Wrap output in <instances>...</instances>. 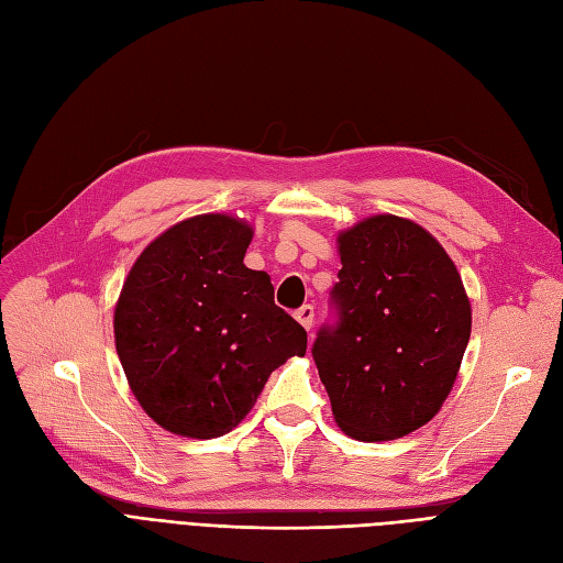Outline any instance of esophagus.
Segmentation results:
<instances>
[{
  "instance_id": "obj_1",
  "label": "esophagus",
  "mask_w": 563,
  "mask_h": 563,
  "mask_svg": "<svg viewBox=\"0 0 563 563\" xmlns=\"http://www.w3.org/2000/svg\"><path fill=\"white\" fill-rule=\"evenodd\" d=\"M296 319L300 321V327L302 329H312V323H314V308L312 305H302L300 310H296Z\"/></svg>"
}]
</instances>
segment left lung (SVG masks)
Instances as JSON below:
<instances>
[{"label":"left lung","mask_w":563,"mask_h":563,"mask_svg":"<svg viewBox=\"0 0 563 563\" xmlns=\"http://www.w3.org/2000/svg\"><path fill=\"white\" fill-rule=\"evenodd\" d=\"M333 321L312 345L338 428L387 441L430 422L449 397L472 331L453 261L434 236L373 216L338 236Z\"/></svg>","instance_id":"obj_1"}]
</instances>
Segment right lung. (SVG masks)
<instances>
[{"label": "right lung", "mask_w": 563, "mask_h": 563, "mask_svg": "<svg viewBox=\"0 0 563 563\" xmlns=\"http://www.w3.org/2000/svg\"><path fill=\"white\" fill-rule=\"evenodd\" d=\"M251 228L207 213L166 230L135 261L114 308V343L143 411L164 430L213 439L236 428L269 373L308 333L244 265Z\"/></svg>", "instance_id": "obj_1"}]
</instances>
